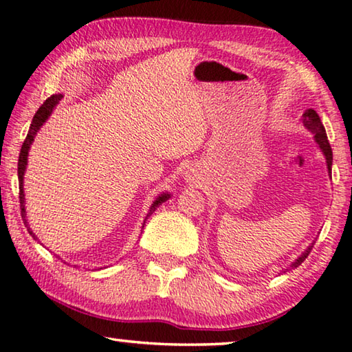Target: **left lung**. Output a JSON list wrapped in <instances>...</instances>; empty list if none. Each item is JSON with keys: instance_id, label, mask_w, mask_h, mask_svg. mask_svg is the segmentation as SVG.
<instances>
[{"instance_id": "1", "label": "left lung", "mask_w": 352, "mask_h": 352, "mask_svg": "<svg viewBox=\"0 0 352 352\" xmlns=\"http://www.w3.org/2000/svg\"><path fill=\"white\" fill-rule=\"evenodd\" d=\"M303 124L307 126L308 129L311 131L314 134V139H316V142L321 146V150L324 151V155H326V160H327V169L329 172H332V148H330V144H329V139H327V134H326V129H324V126L321 123V118H319V115L314 112L313 109H308L305 112V118H303ZM313 250V246H310L305 253H303L300 258H298L296 262L291 267H298L302 264L303 261L308 258V254H310V251Z\"/></svg>"}]
</instances>
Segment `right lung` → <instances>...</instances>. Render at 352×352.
Instances as JSON below:
<instances>
[{
    "instance_id": "obj_1",
    "label": "right lung",
    "mask_w": 352,
    "mask_h": 352,
    "mask_svg": "<svg viewBox=\"0 0 352 352\" xmlns=\"http://www.w3.org/2000/svg\"><path fill=\"white\" fill-rule=\"evenodd\" d=\"M61 98H63V94H52L50 98H47L45 99V102L42 104V106L38 109V112L34 113V117H33V122H31V126H30V131H28V134H26V139H25V142H23V145H22V150H20V155H19V188H20V213H22V218H23V221H25V224H26V219H25V217H26V213H25V194H23V174H25V167H26V160H28V150H30V145H31V142H33L34 140V135H36V133H38L39 131V128L42 124H44V122L47 118H49V115L52 113V110H54V107L56 106V104H58L60 101H61ZM167 199H169V194H162V196H160L158 199H156V201L153 202V206H151V208H150V212H148V214H146V217H150L151 213L155 212L156 208H158L162 202H166ZM26 228H28V224H26ZM28 232L33 235L34 237V234H33V230L31 229H28ZM36 239V237H34Z\"/></svg>"
}]
</instances>
